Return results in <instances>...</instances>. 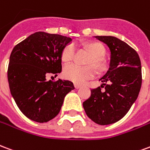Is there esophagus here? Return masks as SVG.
Here are the masks:
<instances>
[{
  "instance_id": "obj_1",
  "label": "esophagus",
  "mask_w": 150,
  "mask_h": 150,
  "mask_svg": "<svg viewBox=\"0 0 150 150\" xmlns=\"http://www.w3.org/2000/svg\"><path fill=\"white\" fill-rule=\"evenodd\" d=\"M74 86H75V88H79L81 87V85H79V84H76V83L74 84Z\"/></svg>"
}]
</instances>
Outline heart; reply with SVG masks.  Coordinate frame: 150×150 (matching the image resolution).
Masks as SVG:
<instances>
[{"label": "heart", "mask_w": 150, "mask_h": 150, "mask_svg": "<svg viewBox=\"0 0 150 150\" xmlns=\"http://www.w3.org/2000/svg\"><path fill=\"white\" fill-rule=\"evenodd\" d=\"M92 53V57L86 63L88 67H81L76 64H69L65 66L63 70V76L65 79L69 80L76 84H82L87 80L94 77L96 70L94 66L98 71H102L105 69V64L103 57L105 54V47L99 42L91 41L86 42L83 45ZM76 50L73 44H69L64 47L62 52V62L65 63L72 62L75 57Z\"/></svg>", "instance_id": "b5f03b06"}]
</instances>
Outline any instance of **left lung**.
Listing matches in <instances>:
<instances>
[{"label":"left lung","instance_id":"left-lung-1","mask_svg":"<svg viewBox=\"0 0 150 150\" xmlns=\"http://www.w3.org/2000/svg\"><path fill=\"white\" fill-rule=\"evenodd\" d=\"M95 38L110 49V69L100 79L105 91L100 86L91 89L83 107L92 121L105 125L118 121L130 110L142 86V66L137 52L125 42L111 36Z\"/></svg>","mask_w":150,"mask_h":150}]
</instances>
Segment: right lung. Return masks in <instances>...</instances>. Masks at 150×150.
<instances>
[{
    "label": "right lung",
    "mask_w": 150,
    "mask_h": 150,
    "mask_svg": "<svg viewBox=\"0 0 150 150\" xmlns=\"http://www.w3.org/2000/svg\"><path fill=\"white\" fill-rule=\"evenodd\" d=\"M70 38L37 32L17 44L11 52L8 81L17 105L24 115L43 123L62 109L64 97L74 89L70 81H47L62 72V52Z\"/></svg>",
    "instance_id": "add662e5"
}]
</instances>
